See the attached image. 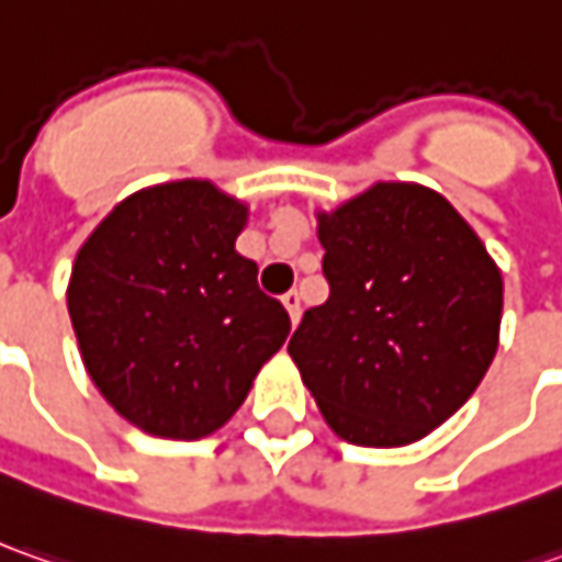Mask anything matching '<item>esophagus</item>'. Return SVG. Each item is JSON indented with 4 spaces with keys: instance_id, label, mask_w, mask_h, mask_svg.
Returning <instances> with one entry per match:
<instances>
[{
    "instance_id": "34e87169",
    "label": "esophagus",
    "mask_w": 562,
    "mask_h": 562,
    "mask_svg": "<svg viewBox=\"0 0 562 562\" xmlns=\"http://www.w3.org/2000/svg\"><path fill=\"white\" fill-rule=\"evenodd\" d=\"M282 304H285V311H289L292 323H299V319H301V292H299V289L285 292V295H282Z\"/></svg>"
}]
</instances>
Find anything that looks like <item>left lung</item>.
<instances>
[{
	"label": "left lung",
	"instance_id": "8db88e82",
	"mask_svg": "<svg viewBox=\"0 0 562 562\" xmlns=\"http://www.w3.org/2000/svg\"><path fill=\"white\" fill-rule=\"evenodd\" d=\"M329 299L289 355L351 445L397 448L441 426L492 367L504 282L470 223L432 189L376 183L319 214Z\"/></svg>",
	"mask_w": 562,
	"mask_h": 562
}]
</instances>
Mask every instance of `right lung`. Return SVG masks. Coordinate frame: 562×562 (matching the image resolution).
<instances>
[{
	"label": "right lung",
	"mask_w": 562,
	"mask_h": 562,
	"mask_svg": "<svg viewBox=\"0 0 562 562\" xmlns=\"http://www.w3.org/2000/svg\"><path fill=\"white\" fill-rule=\"evenodd\" d=\"M243 223L245 204L180 180L130 195L77 255L68 311L83 363L143 432L221 429L292 329L236 251Z\"/></svg>",
	"instance_id": "add662e5"
}]
</instances>
